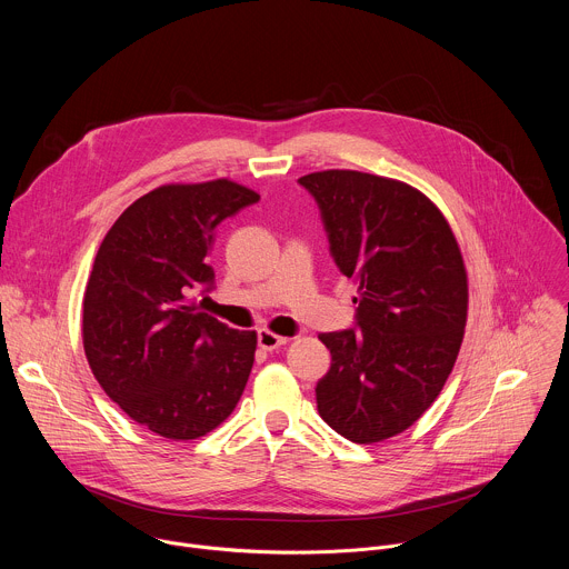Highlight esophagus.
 Listing matches in <instances>:
<instances>
[{
	"mask_svg": "<svg viewBox=\"0 0 569 569\" xmlns=\"http://www.w3.org/2000/svg\"><path fill=\"white\" fill-rule=\"evenodd\" d=\"M286 342H288V338L277 336V333H272V331H268V329H261V331H259V347H261L263 351H274V349L283 347Z\"/></svg>",
	"mask_w": 569,
	"mask_h": 569,
	"instance_id": "1",
	"label": "esophagus"
}]
</instances>
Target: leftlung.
Segmentation results:
<instances>
[{
	"mask_svg": "<svg viewBox=\"0 0 569 569\" xmlns=\"http://www.w3.org/2000/svg\"><path fill=\"white\" fill-rule=\"evenodd\" d=\"M340 272L358 283L356 327L321 333L331 369L317 410L353 443L408 430L441 393L466 329L468 277L457 238L419 189L360 171L299 178Z\"/></svg>",
	"mask_w": 569,
	"mask_h": 569,
	"instance_id": "8db88e82",
	"label": "left lung"
}]
</instances>
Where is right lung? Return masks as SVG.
I'll return each mask as SVG.
<instances>
[{"mask_svg": "<svg viewBox=\"0 0 569 569\" xmlns=\"http://www.w3.org/2000/svg\"><path fill=\"white\" fill-rule=\"evenodd\" d=\"M259 193L231 180L164 184L110 227L83 297V347L103 391L150 432L189 441L216 430L248 385L257 333L191 297L213 288L216 227Z\"/></svg>", "mask_w": 569, "mask_h": 569, "instance_id": "right-lung-1", "label": "right lung"}]
</instances>
